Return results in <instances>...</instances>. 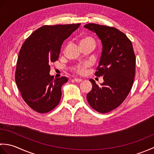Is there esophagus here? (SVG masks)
<instances>
[{
    "label": "esophagus",
    "mask_w": 154,
    "mask_h": 154,
    "mask_svg": "<svg viewBox=\"0 0 154 154\" xmlns=\"http://www.w3.org/2000/svg\"><path fill=\"white\" fill-rule=\"evenodd\" d=\"M74 80H75V81H76V82H77V83H80V82H81V81H83V79H78V78H75Z\"/></svg>",
    "instance_id": "obj_1"
}]
</instances>
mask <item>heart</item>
I'll list each match as a JSON object with an SVG mask.
<instances>
[{
  "label": "heart",
  "instance_id": "heart-1",
  "mask_svg": "<svg viewBox=\"0 0 154 154\" xmlns=\"http://www.w3.org/2000/svg\"><path fill=\"white\" fill-rule=\"evenodd\" d=\"M88 42H92V43H93L94 44V42L92 38H90V37H84V38H82L81 39L80 45L83 44L88 43ZM88 67H89V64H88V63H85V64H83V65H78V66L76 67V68H75V70L78 74L83 75V74L85 73L86 69Z\"/></svg>",
  "mask_w": 154,
  "mask_h": 154
}]
</instances>
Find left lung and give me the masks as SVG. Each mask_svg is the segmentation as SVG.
Here are the masks:
<instances>
[{"label":"left lung","instance_id":"left-lung-1","mask_svg":"<svg viewBox=\"0 0 154 154\" xmlns=\"http://www.w3.org/2000/svg\"><path fill=\"white\" fill-rule=\"evenodd\" d=\"M84 27L95 33L103 45L95 75L103 76L104 81L99 86L93 79L89 80L93 87L87 99L93 109L106 113L119 106L131 90L135 54L131 41L118 29L91 23Z\"/></svg>","mask_w":154,"mask_h":154}]
</instances>
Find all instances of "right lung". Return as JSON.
<instances>
[{
    "label": "right lung",
    "mask_w": 154,
    "mask_h": 154,
    "mask_svg": "<svg viewBox=\"0 0 154 154\" xmlns=\"http://www.w3.org/2000/svg\"><path fill=\"white\" fill-rule=\"evenodd\" d=\"M81 24L43 26L23 44L16 64L15 81L22 99L39 113L53 110L60 103L61 87L67 78L54 79L50 64L58 60L63 41Z\"/></svg>",
    "instance_id": "1"
}]
</instances>
